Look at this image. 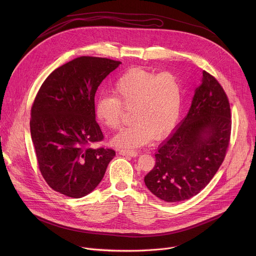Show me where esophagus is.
<instances>
[{"instance_id":"1","label":"esophagus","mask_w":256,"mask_h":256,"mask_svg":"<svg viewBox=\"0 0 256 256\" xmlns=\"http://www.w3.org/2000/svg\"><path fill=\"white\" fill-rule=\"evenodd\" d=\"M118 153L120 155H124V156H130V157H136L138 156V152L134 151V150H120Z\"/></svg>"}]
</instances>
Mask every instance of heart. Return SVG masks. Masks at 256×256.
I'll return each instance as SVG.
<instances>
[{
  "label": "heart",
  "instance_id": "1",
  "mask_svg": "<svg viewBox=\"0 0 256 256\" xmlns=\"http://www.w3.org/2000/svg\"><path fill=\"white\" fill-rule=\"evenodd\" d=\"M182 85L172 72L142 68L126 70L114 84V95L100 96L95 104L98 120L109 128L120 126L126 108H132L134 122L122 130L114 144L136 148L161 138L175 126L182 103Z\"/></svg>",
  "mask_w": 256,
  "mask_h": 256
}]
</instances>
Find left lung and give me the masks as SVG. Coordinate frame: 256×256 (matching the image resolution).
<instances>
[{"label": "left lung", "mask_w": 256, "mask_h": 256, "mask_svg": "<svg viewBox=\"0 0 256 256\" xmlns=\"http://www.w3.org/2000/svg\"><path fill=\"white\" fill-rule=\"evenodd\" d=\"M231 126L228 97L216 79L204 70L188 116L159 146L155 166L144 179L146 186L167 202L196 196L225 159Z\"/></svg>", "instance_id": "8db88e82"}]
</instances>
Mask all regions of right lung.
I'll list each match as a JSON object with an SVG mask.
<instances>
[{
  "instance_id": "right-lung-1",
  "label": "right lung",
  "mask_w": 256,
  "mask_h": 256,
  "mask_svg": "<svg viewBox=\"0 0 256 256\" xmlns=\"http://www.w3.org/2000/svg\"><path fill=\"white\" fill-rule=\"evenodd\" d=\"M122 62L80 56L56 68L31 107L30 132L46 184L74 198L87 196L102 180L116 151L90 147L103 140L95 120V93Z\"/></svg>"
}]
</instances>
